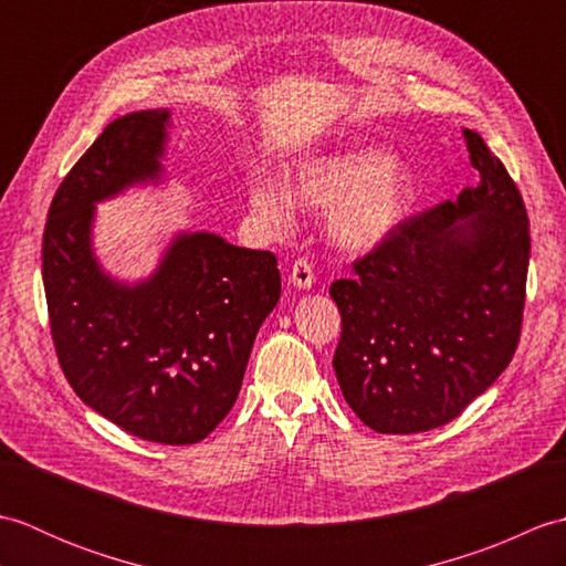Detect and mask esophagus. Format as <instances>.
Segmentation results:
<instances>
[{"mask_svg":"<svg viewBox=\"0 0 566 566\" xmlns=\"http://www.w3.org/2000/svg\"><path fill=\"white\" fill-rule=\"evenodd\" d=\"M290 282H292L294 290H298V292L311 290V286H314V282H316V274H314V268H311V262L296 260L292 272H290Z\"/></svg>","mask_w":566,"mask_h":566,"instance_id":"obj_1","label":"esophagus"}]
</instances>
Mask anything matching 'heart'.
Wrapping results in <instances>:
<instances>
[{
	"mask_svg": "<svg viewBox=\"0 0 566 566\" xmlns=\"http://www.w3.org/2000/svg\"><path fill=\"white\" fill-rule=\"evenodd\" d=\"M248 209L264 233L282 235L294 223V203L326 209L335 245L377 250L399 231L418 201L411 165L384 148H347L298 163L282 187L270 179L248 185Z\"/></svg>",
	"mask_w": 566,
	"mask_h": 566,
	"instance_id": "b5f03b06",
	"label": "heart"
}]
</instances>
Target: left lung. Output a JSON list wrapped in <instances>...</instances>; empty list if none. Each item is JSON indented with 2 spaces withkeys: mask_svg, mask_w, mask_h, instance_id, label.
<instances>
[{
  "mask_svg": "<svg viewBox=\"0 0 566 566\" xmlns=\"http://www.w3.org/2000/svg\"><path fill=\"white\" fill-rule=\"evenodd\" d=\"M479 182L403 221L331 284L343 316L333 369L377 432L450 423L509 367L521 338L531 228L518 187L482 136L462 128Z\"/></svg>",
  "mask_w": 566,
  "mask_h": 566,
  "instance_id": "8db88e82",
  "label": "left lung"
}]
</instances>
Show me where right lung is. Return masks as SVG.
Wrapping results in <instances>:
<instances>
[{
    "label": "right lung",
    "mask_w": 566,
    "mask_h": 566,
    "mask_svg": "<svg viewBox=\"0 0 566 566\" xmlns=\"http://www.w3.org/2000/svg\"><path fill=\"white\" fill-rule=\"evenodd\" d=\"M172 112L116 118L57 187L43 233V290L70 387L130 436L195 444L238 399L252 343L280 302L268 250L179 231L155 270L122 280L94 248L97 203L167 182Z\"/></svg>",
    "instance_id": "1"
}]
</instances>
